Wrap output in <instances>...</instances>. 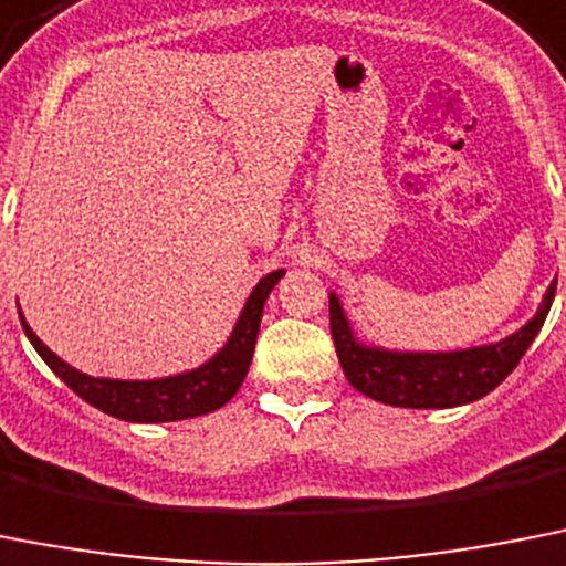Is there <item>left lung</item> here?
Instances as JSON below:
<instances>
[{
    "label": "left lung",
    "instance_id": "obj_1",
    "mask_svg": "<svg viewBox=\"0 0 566 566\" xmlns=\"http://www.w3.org/2000/svg\"><path fill=\"white\" fill-rule=\"evenodd\" d=\"M555 298V282L527 324L501 342L459 350H390L361 342L336 293H331V331L338 361L353 387L390 407L447 410L484 399L515 370L542 331Z\"/></svg>",
    "mask_w": 566,
    "mask_h": 566
}]
</instances>
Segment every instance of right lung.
<instances>
[{"mask_svg":"<svg viewBox=\"0 0 566 566\" xmlns=\"http://www.w3.org/2000/svg\"><path fill=\"white\" fill-rule=\"evenodd\" d=\"M282 276L284 270H273V273H268L262 282L255 284L222 350L213 353L205 365L193 367V370L174 373V376L161 378L87 376V373L67 365L65 358H59L31 331V324L24 322L22 313H19V318H22L24 336L33 344V350L76 392L78 399H85L87 405L107 412L113 419L134 421V424H161V421L196 419V416L219 410L239 392L250 370V361H253L264 302H268L270 290L276 287Z\"/></svg>","mask_w":566,"mask_h":566,"instance_id":"add662e5","label":"right lung"}]
</instances>
